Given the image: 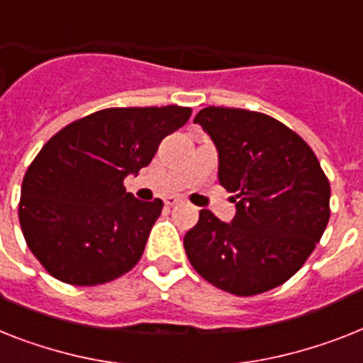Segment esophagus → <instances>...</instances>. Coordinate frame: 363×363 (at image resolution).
I'll return each mask as SVG.
<instances>
[{
	"label": "esophagus",
	"mask_w": 363,
	"mask_h": 363,
	"mask_svg": "<svg viewBox=\"0 0 363 363\" xmlns=\"http://www.w3.org/2000/svg\"><path fill=\"white\" fill-rule=\"evenodd\" d=\"M164 201H166V205L173 207V205H179V203H182V199L179 196H167Z\"/></svg>",
	"instance_id": "1"
}]
</instances>
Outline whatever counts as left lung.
I'll return each mask as SVG.
<instances>
[{
    "mask_svg": "<svg viewBox=\"0 0 363 363\" xmlns=\"http://www.w3.org/2000/svg\"><path fill=\"white\" fill-rule=\"evenodd\" d=\"M194 123L218 151V181L237 212L211 211L184 235L191 267L208 284L252 296L285 284L315 250L330 220V182L298 134L270 115L203 108Z\"/></svg>",
    "mask_w": 363,
    "mask_h": 363,
    "instance_id": "8db88e82",
    "label": "left lung"
}]
</instances>
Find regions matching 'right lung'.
<instances>
[{"instance_id": "1", "label": "right lung", "mask_w": 363, "mask_h": 363, "mask_svg": "<svg viewBox=\"0 0 363 363\" xmlns=\"http://www.w3.org/2000/svg\"><path fill=\"white\" fill-rule=\"evenodd\" d=\"M190 108H108L74 121L28 167L18 218L26 242L54 278L99 285L140 261L164 203L140 201L123 181L151 164Z\"/></svg>"}]
</instances>
